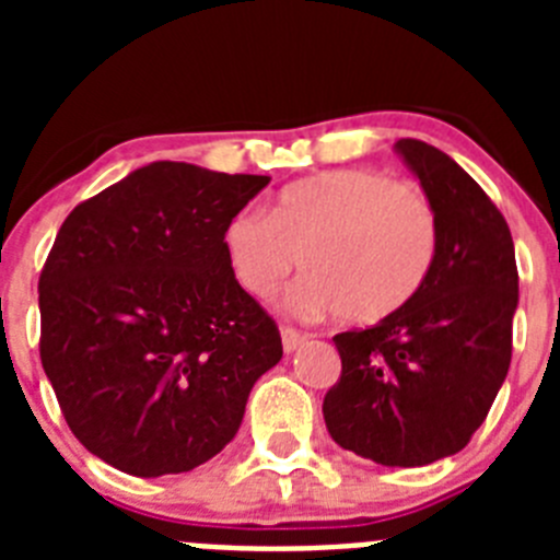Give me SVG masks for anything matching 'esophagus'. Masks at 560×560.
Instances as JSON below:
<instances>
[{"label":"esophagus","instance_id":"esophagus-1","mask_svg":"<svg viewBox=\"0 0 560 560\" xmlns=\"http://www.w3.org/2000/svg\"><path fill=\"white\" fill-rule=\"evenodd\" d=\"M280 339H283L285 353H294V350L305 341V334H300L296 328H280Z\"/></svg>","mask_w":560,"mask_h":560}]
</instances>
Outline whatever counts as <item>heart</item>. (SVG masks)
<instances>
[{"label": "heart", "instance_id": "1", "mask_svg": "<svg viewBox=\"0 0 560 560\" xmlns=\"http://www.w3.org/2000/svg\"><path fill=\"white\" fill-rule=\"evenodd\" d=\"M440 224L412 182L373 167H339L296 179L277 192L269 215L235 212L224 255L235 283L271 300L303 264L291 305L373 325L407 308L438 260Z\"/></svg>", "mask_w": 560, "mask_h": 560}]
</instances>
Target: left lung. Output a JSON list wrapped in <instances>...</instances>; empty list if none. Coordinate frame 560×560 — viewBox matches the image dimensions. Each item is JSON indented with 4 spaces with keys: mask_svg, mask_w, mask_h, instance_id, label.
Returning <instances> with one entry per match:
<instances>
[{
    "mask_svg": "<svg viewBox=\"0 0 560 560\" xmlns=\"http://www.w3.org/2000/svg\"><path fill=\"white\" fill-rule=\"evenodd\" d=\"M395 148L438 212V260L407 308L334 336L341 375L323 415L341 448L415 468L457 454L488 418L511 368L518 271L488 192L434 145Z\"/></svg>",
    "mask_w": 560,
    "mask_h": 560,
    "instance_id": "8db88e82",
    "label": "left lung"
}]
</instances>
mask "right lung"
Listing matches in <instances>:
<instances>
[{
  "label": "right lung",
  "instance_id": "add662e5",
  "mask_svg": "<svg viewBox=\"0 0 560 560\" xmlns=\"http://www.w3.org/2000/svg\"><path fill=\"white\" fill-rule=\"evenodd\" d=\"M269 176L151 162L69 212L38 277L42 364L72 434L133 474H185L235 438L283 359L232 277L224 226Z\"/></svg>",
  "mask_w": 560,
  "mask_h": 560
}]
</instances>
